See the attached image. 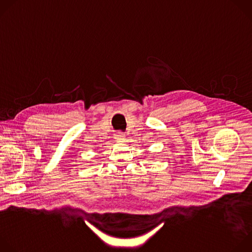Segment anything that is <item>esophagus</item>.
Instances as JSON below:
<instances>
[{"label":"esophagus","mask_w":252,"mask_h":252,"mask_svg":"<svg viewBox=\"0 0 252 252\" xmlns=\"http://www.w3.org/2000/svg\"><path fill=\"white\" fill-rule=\"evenodd\" d=\"M115 137V139L116 140H123V139H125V134H124V132H117L115 135H114Z\"/></svg>","instance_id":"1"}]
</instances>
